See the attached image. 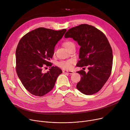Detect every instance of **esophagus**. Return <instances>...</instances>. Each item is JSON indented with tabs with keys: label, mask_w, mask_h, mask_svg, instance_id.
<instances>
[{
	"label": "esophagus",
	"mask_w": 130,
	"mask_h": 130,
	"mask_svg": "<svg viewBox=\"0 0 130 130\" xmlns=\"http://www.w3.org/2000/svg\"><path fill=\"white\" fill-rule=\"evenodd\" d=\"M63 72L64 73H68L70 74H72L73 73V71H68V70H63Z\"/></svg>",
	"instance_id": "34e87169"
}]
</instances>
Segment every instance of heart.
<instances>
[{"instance_id":"obj_1","label":"heart","mask_w":130,"mask_h":130,"mask_svg":"<svg viewBox=\"0 0 130 130\" xmlns=\"http://www.w3.org/2000/svg\"><path fill=\"white\" fill-rule=\"evenodd\" d=\"M73 45H74V43L72 41L69 40L66 41L63 43V45L67 50ZM54 53H55V51H54ZM74 60L72 59L68 60H62L59 62H58L57 63V65L58 67L63 69L68 70L72 68V66L74 63Z\"/></svg>"}]
</instances>
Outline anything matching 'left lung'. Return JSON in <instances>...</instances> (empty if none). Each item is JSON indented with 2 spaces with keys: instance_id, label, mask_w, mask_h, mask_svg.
Segmentation results:
<instances>
[{
  "instance_id": "left-lung-1",
  "label": "left lung",
  "mask_w": 130,
  "mask_h": 130,
  "mask_svg": "<svg viewBox=\"0 0 130 130\" xmlns=\"http://www.w3.org/2000/svg\"><path fill=\"white\" fill-rule=\"evenodd\" d=\"M65 38H72L80 45L77 67H88L89 71H77L81 80L77 88L83 94L92 95L100 91L111 74L112 50L105 35L100 30L87 24L69 29Z\"/></svg>"
}]
</instances>
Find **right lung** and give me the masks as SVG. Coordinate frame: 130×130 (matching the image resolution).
Returning <instances> with one entry per match:
<instances>
[{
	"mask_svg": "<svg viewBox=\"0 0 130 130\" xmlns=\"http://www.w3.org/2000/svg\"><path fill=\"white\" fill-rule=\"evenodd\" d=\"M39 28L28 32L20 40L16 51V70L22 84L30 93L42 96L54 87L62 71L50 62L56 44L66 32ZM50 71L43 72V68Z\"/></svg>",
	"mask_w": 130,
	"mask_h": 130,
	"instance_id": "add662e5",
	"label": "right lung"
}]
</instances>
